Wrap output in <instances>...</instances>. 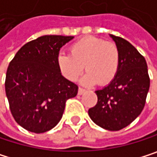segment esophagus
<instances>
[{"label":"esophagus","instance_id":"1","mask_svg":"<svg viewBox=\"0 0 157 157\" xmlns=\"http://www.w3.org/2000/svg\"><path fill=\"white\" fill-rule=\"evenodd\" d=\"M84 92H85V90H84L83 88H78V93L79 95L83 94Z\"/></svg>","mask_w":157,"mask_h":157}]
</instances>
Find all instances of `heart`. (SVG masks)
Masks as SVG:
<instances>
[{"label": "heart", "instance_id": "heart-1", "mask_svg": "<svg viewBox=\"0 0 157 157\" xmlns=\"http://www.w3.org/2000/svg\"><path fill=\"white\" fill-rule=\"evenodd\" d=\"M57 63L62 74L71 81L80 76L85 65L87 73L81 80L83 84L107 85L118 72L120 54L114 42L89 36L73 43L70 54L60 53Z\"/></svg>", "mask_w": 157, "mask_h": 157}]
</instances>
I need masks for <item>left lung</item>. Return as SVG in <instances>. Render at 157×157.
<instances>
[{"instance_id": "8db88e82", "label": "left lung", "mask_w": 157, "mask_h": 157, "mask_svg": "<svg viewBox=\"0 0 157 157\" xmlns=\"http://www.w3.org/2000/svg\"><path fill=\"white\" fill-rule=\"evenodd\" d=\"M119 50L120 63L116 78L95 91L98 101L89 109L90 119L99 127L117 131L128 126L142 113L150 87L144 57L128 40L110 34Z\"/></svg>"}]
</instances>
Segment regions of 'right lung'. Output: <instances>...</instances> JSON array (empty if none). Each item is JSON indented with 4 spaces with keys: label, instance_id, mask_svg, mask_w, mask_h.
Instances as JSON below:
<instances>
[{
    "label": "right lung",
    "instance_id": "obj_1",
    "mask_svg": "<svg viewBox=\"0 0 157 157\" xmlns=\"http://www.w3.org/2000/svg\"><path fill=\"white\" fill-rule=\"evenodd\" d=\"M74 37L45 35L26 43L10 62L5 92L14 120L25 129L43 133L63 117L66 102L78 87L62 76L60 49Z\"/></svg>",
    "mask_w": 157,
    "mask_h": 157
}]
</instances>
